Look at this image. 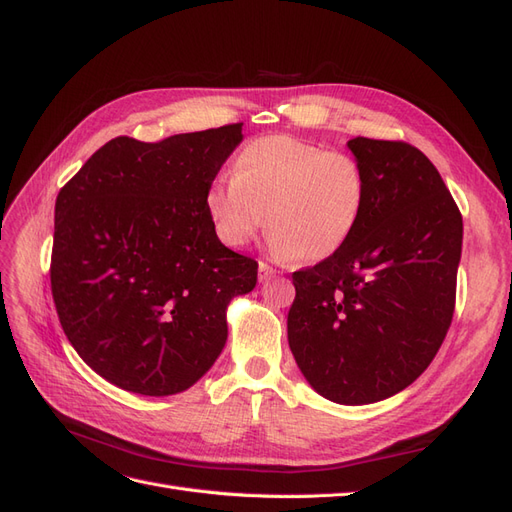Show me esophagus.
I'll return each instance as SVG.
<instances>
[{"label": "esophagus", "mask_w": 512, "mask_h": 512, "mask_svg": "<svg viewBox=\"0 0 512 512\" xmlns=\"http://www.w3.org/2000/svg\"><path fill=\"white\" fill-rule=\"evenodd\" d=\"M277 273V269H273L267 262H258V280L260 282H267L271 277Z\"/></svg>", "instance_id": "1"}]
</instances>
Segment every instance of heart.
Segmentation results:
<instances>
[{"mask_svg": "<svg viewBox=\"0 0 512 512\" xmlns=\"http://www.w3.org/2000/svg\"><path fill=\"white\" fill-rule=\"evenodd\" d=\"M367 198V173L350 153L273 134L237 153L232 179L209 183L205 207L215 235L228 247L250 243L267 220L277 256L320 262L354 237Z\"/></svg>", "mask_w": 512, "mask_h": 512, "instance_id": "b5f03b06", "label": "heart"}]
</instances>
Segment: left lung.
I'll return each instance as SVG.
<instances>
[{
  "instance_id": "obj_1",
  "label": "left lung",
  "mask_w": 512,
  "mask_h": 512,
  "mask_svg": "<svg viewBox=\"0 0 512 512\" xmlns=\"http://www.w3.org/2000/svg\"><path fill=\"white\" fill-rule=\"evenodd\" d=\"M367 173L365 218L342 252L292 273L288 344L312 389L363 406L410 386L455 312L463 222L423 151L348 141Z\"/></svg>"
}]
</instances>
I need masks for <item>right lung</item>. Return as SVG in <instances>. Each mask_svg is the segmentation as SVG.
Listing matches in <instances>:
<instances>
[{
	"label": "right lung",
	"instance_id": "obj_1",
	"mask_svg": "<svg viewBox=\"0 0 512 512\" xmlns=\"http://www.w3.org/2000/svg\"><path fill=\"white\" fill-rule=\"evenodd\" d=\"M243 123L160 143L117 136L57 194L51 290L68 342L123 391L190 389L218 359L226 307L258 262L218 239L205 192Z\"/></svg>",
	"mask_w": 512,
	"mask_h": 512
}]
</instances>
